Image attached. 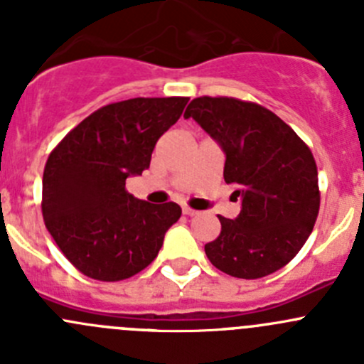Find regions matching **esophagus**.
Instances as JSON below:
<instances>
[{"instance_id": "34e87169", "label": "esophagus", "mask_w": 364, "mask_h": 364, "mask_svg": "<svg viewBox=\"0 0 364 364\" xmlns=\"http://www.w3.org/2000/svg\"><path fill=\"white\" fill-rule=\"evenodd\" d=\"M183 213H185L186 216H196L199 211H196V209L188 208V205H183Z\"/></svg>"}]
</instances>
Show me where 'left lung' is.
<instances>
[{
  "label": "left lung",
  "instance_id": "left-lung-1",
  "mask_svg": "<svg viewBox=\"0 0 364 364\" xmlns=\"http://www.w3.org/2000/svg\"><path fill=\"white\" fill-rule=\"evenodd\" d=\"M222 146L223 179L241 213L218 216L220 236L204 247L216 269L245 280L287 266L306 243L321 205L317 164L306 142L269 109L232 97H199L186 107Z\"/></svg>",
  "mask_w": 364,
  "mask_h": 364
}]
</instances>
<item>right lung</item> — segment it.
I'll return each mask as SVG.
<instances>
[{
    "label": "right lung",
    "mask_w": 364,
    "mask_h": 364,
    "mask_svg": "<svg viewBox=\"0 0 364 364\" xmlns=\"http://www.w3.org/2000/svg\"><path fill=\"white\" fill-rule=\"evenodd\" d=\"M188 97L130 98L104 105L70 130L43 168L42 215L75 269L119 282L159 255L181 216L176 203L151 204L127 192V178L149 167L156 141L179 119Z\"/></svg>",
    "instance_id": "1"
}]
</instances>
